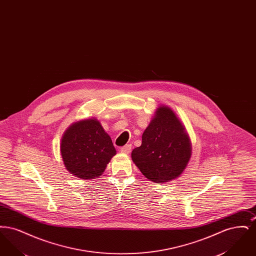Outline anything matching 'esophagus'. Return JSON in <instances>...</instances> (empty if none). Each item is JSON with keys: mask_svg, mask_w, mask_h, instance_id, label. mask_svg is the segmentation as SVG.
I'll use <instances>...</instances> for the list:
<instances>
[{"mask_svg": "<svg viewBox=\"0 0 256 256\" xmlns=\"http://www.w3.org/2000/svg\"><path fill=\"white\" fill-rule=\"evenodd\" d=\"M120 150H121L122 154H130V150H132V145H126V146H122Z\"/></svg>", "mask_w": 256, "mask_h": 256, "instance_id": "obj_1", "label": "esophagus"}]
</instances>
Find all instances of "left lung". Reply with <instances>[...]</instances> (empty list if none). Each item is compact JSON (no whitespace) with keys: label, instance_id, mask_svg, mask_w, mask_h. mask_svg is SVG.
Segmentation results:
<instances>
[{"label":"left lung","instance_id":"1","mask_svg":"<svg viewBox=\"0 0 256 256\" xmlns=\"http://www.w3.org/2000/svg\"><path fill=\"white\" fill-rule=\"evenodd\" d=\"M192 146L185 128L166 106L156 111L132 158L148 180L164 183L178 178L191 158Z\"/></svg>","mask_w":256,"mask_h":256}]
</instances>
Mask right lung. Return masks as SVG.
<instances>
[{"instance_id": "1", "label": "right lung", "mask_w": 256, "mask_h": 256, "mask_svg": "<svg viewBox=\"0 0 256 256\" xmlns=\"http://www.w3.org/2000/svg\"><path fill=\"white\" fill-rule=\"evenodd\" d=\"M66 169L82 180L97 178L116 154L110 135L95 118L72 124L61 139Z\"/></svg>"}]
</instances>
